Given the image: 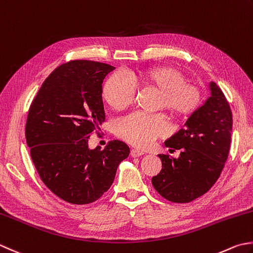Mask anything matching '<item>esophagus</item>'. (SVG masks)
I'll return each instance as SVG.
<instances>
[{"label": "esophagus", "mask_w": 253, "mask_h": 253, "mask_svg": "<svg viewBox=\"0 0 253 253\" xmlns=\"http://www.w3.org/2000/svg\"><path fill=\"white\" fill-rule=\"evenodd\" d=\"M143 153H145V152L141 151V150H138V149H131V150H130V156L133 157V158L140 157V156L143 155Z\"/></svg>", "instance_id": "34e87169"}]
</instances>
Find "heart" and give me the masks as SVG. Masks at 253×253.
<instances>
[{"label":"heart","instance_id":"obj_1","mask_svg":"<svg viewBox=\"0 0 253 253\" xmlns=\"http://www.w3.org/2000/svg\"><path fill=\"white\" fill-rule=\"evenodd\" d=\"M137 83L148 84L161 91L158 107L165 108L175 117L192 115L202 102V93L195 84L186 82L179 69L173 67H155L139 74L117 71L104 83L102 95L104 101L116 111L131 105L136 97ZM169 131V125L162 114L135 112L118 120L116 133L130 145L147 148L157 138Z\"/></svg>","mask_w":253,"mask_h":253}]
</instances>
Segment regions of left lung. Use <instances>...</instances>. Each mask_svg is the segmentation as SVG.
Returning a JSON list of instances; mask_svg holds the SVG:
<instances>
[{
    "label": "left lung",
    "instance_id": "1",
    "mask_svg": "<svg viewBox=\"0 0 253 253\" xmlns=\"http://www.w3.org/2000/svg\"><path fill=\"white\" fill-rule=\"evenodd\" d=\"M211 95L192 114L185 127L165 141L170 151L181 150L177 159L159 155L162 169L152 185L166 200L190 203L204 195L218 180L229 155L232 114L225 94L211 83Z\"/></svg>",
    "mask_w": 253,
    "mask_h": 253
}]
</instances>
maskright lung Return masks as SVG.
Returning a JSON list of instances; mask_svg holds the SVG:
<instances>
[{
    "label": "right lung",
    "instance_id": "right-lung-1",
    "mask_svg": "<svg viewBox=\"0 0 253 253\" xmlns=\"http://www.w3.org/2000/svg\"><path fill=\"white\" fill-rule=\"evenodd\" d=\"M114 69L91 60L62 63L43 81L28 110L25 136L34 166L44 185L70 204L100 199L130 152L120 140L103 150L87 146L105 121L102 83Z\"/></svg>",
    "mask_w": 253,
    "mask_h": 253
}]
</instances>
